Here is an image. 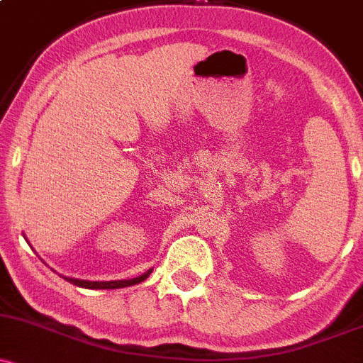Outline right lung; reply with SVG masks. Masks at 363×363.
Segmentation results:
<instances>
[{
  "mask_svg": "<svg viewBox=\"0 0 363 363\" xmlns=\"http://www.w3.org/2000/svg\"><path fill=\"white\" fill-rule=\"evenodd\" d=\"M151 274L150 272H146L144 274L137 278H130V280H113V281H90V280H79V278H69V277H64L67 281L76 287H83V289H123V287H130V285L140 284V281L146 280L147 277Z\"/></svg>",
  "mask_w": 363,
  "mask_h": 363,
  "instance_id": "right-lung-1",
  "label": "right lung"
}]
</instances>
